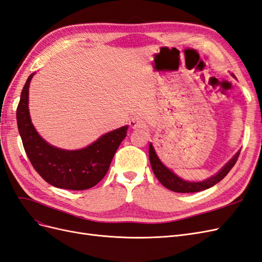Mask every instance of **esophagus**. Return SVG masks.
Wrapping results in <instances>:
<instances>
[{
    "label": "esophagus",
    "instance_id": "esophagus-1",
    "mask_svg": "<svg viewBox=\"0 0 262 262\" xmlns=\"http://www.w3.org/2000/svg\"><path fill=\"white\" fill-rule=\"evenodd\" d=\"M129 125L131 129H141L144 126V122L140 118H132L129 120Z\"/></svg>",
    "mask_w": 262,
    "mask_h": 262
}]
</instances>
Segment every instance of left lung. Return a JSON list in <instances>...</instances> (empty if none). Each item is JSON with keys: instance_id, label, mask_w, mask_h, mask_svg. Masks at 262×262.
<instances>
[{"instance_id": "1", "label": "left lung", "mask_w": 262, "mask_h": 262, "mask_svg": "<svg viewBox=\"0 0 262 262\" xmlns=\"http://www.w3.org/2000/svg\"><path fill=\"white\" fill-rule=\"evenodd\" d=\"M239 153L241 152L236 153V155L216 173V175H214L213 177L201 182H189V181L180 179L171 170H169L167 167H165V166L162 164V162L160 161V158L157 157L152 144H149V148H148L149 163H150V166H152L154 175L156 176L158 181H160L164 187L171 190V191L179 192V193L199 192V191H202V190L209 189L214 185H216L217 182L223 179L229 172V170L233 168V166L236 164L237 160H238Z\"/></svg>"}]
</instances>
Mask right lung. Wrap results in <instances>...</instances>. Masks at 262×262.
Wrapping results in <instances>:
<instances>
[{"mask_svg":"<svg viewBox=\"0 0 262 262\" xmlns=\"http://www.w3.org/2000/svg\"><path fill=\"white\" fill-rule=\"evenodd\" d=\"M30 74L23 87L16 110L17 126L25 152L35 170L48 184L68 190H85L105 177L128 125L106 133L83 149H60L41 139L31 123L28 110Z\"/></svg>","mask_w":262,"mask_h":262,"instance_id":"add662e5","label":"right lung"}]
</instances>
